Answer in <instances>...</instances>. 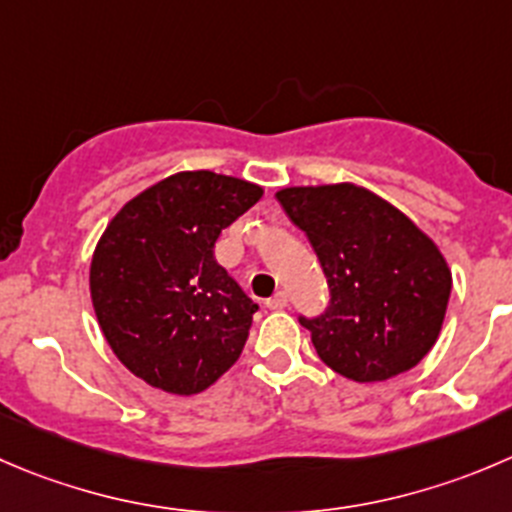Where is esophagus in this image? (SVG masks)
I'll return each instance as SVG.
<instances>
[{
  "instance_id": "1",
  "label": "esophagus",
  "mask_w": 512,
  "mask_h": 512,
  "mask_svg": "<svg viewBox=\"0 0 512 512\" xmlns=\"http://www.w3.org/2000/svg\"><path fill=\"white\" fill-rule=\"evenodd\" d=\"M265 305L270 307V310H282V307H287V292H282V290L275 292V295H272Z\"/></svg>"
}]
</instances>
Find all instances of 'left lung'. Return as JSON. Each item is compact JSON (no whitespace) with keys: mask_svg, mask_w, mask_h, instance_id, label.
Masks as SVG:
<instances>
[{"mask_svg":"<svg viewBox=\"0 0 512 512\" xmlns=\"http://www.w3.org/2000/svg\"><path fill=\"white\" fill-rule=\"evenodd\" d=\"M287 217L310 237L330 285V307L302 325L317 355L355 382H380L418 365L448 310V260L428 232L352 182L282 187Z\"/></svg>","mask_w":512,"mask_h":512,"instance_id":"8db88e82","label":"left lung"}]
</instances>
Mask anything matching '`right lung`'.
<instances>
[{"label":"right lung","mask_w":512,"mask_h":512,"mask_svg":"<svg viewBox=\"0 0 512 512\" xmlns=\"http://www.w3.org/2000/svg\"><path fill=\"white\" fill-rule=\"evenodd\" d=\"M262 187L185 170L132 197L104 227L89 265L99 330L150 388L197 395L242 355L255 302L215 260L225 227Z\"/></svg>","instance_id":"add662e5"}]
</instances>
